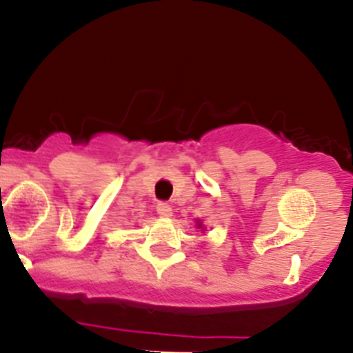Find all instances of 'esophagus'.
<instances>
[{
  "label": "esophagus",
  "instance_id": "34e87169",
  "mask_svg": "<svg viewBox=\"0 0 353 353\" xmlns=\"http://www.w3.org/2000/svg\"><path fill=\"white\" fill-rule=\"evenodd\" d=\"M157 213H159V215H162V216H170V213H172V208H170L169 203L160 201V203H157Z\"/></svg>",
  "mask_w": 353,
  "mask_h": 353
}]
</instances>
